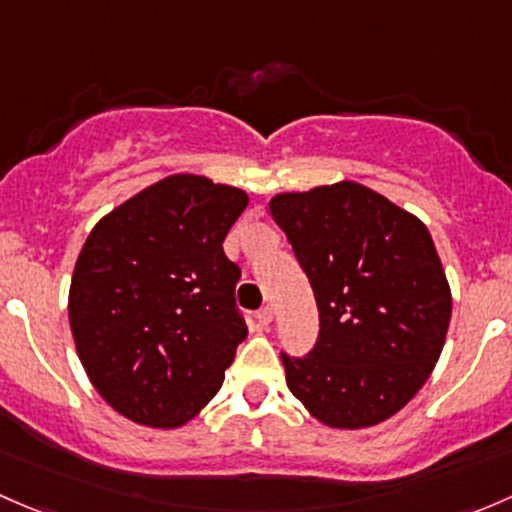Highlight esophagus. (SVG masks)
Masks as SVG:
<instances>
[{"instance_id":"1","label":"esophagus","mask_w":512,"mask_h":512,"mask_svg":"<svg viewBox=\"0 0 512 512\" xmlns=\"http://www.w3.org/2000/svg\"><path fill=\"white\" fill-rule=\"evenodd\" d=\"M256 318H258V323L263 325V328H268V325H271V320H273V308H271V305H263V308L256 313Z\"/></svg>"}]
</instances>
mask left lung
<instances>
[{"label":"left lung","mask_w":512,"mask_h":512,"mask_svg":"<svg viewBox=\"0 0 512 512\" xmlns=\"http://www.w3.org/2000/svg\"><path fill=\"white\" fill-rule=\"evenodd\" d=\"M271 214L320 318L308 355L281 352L288 389L335 429L389 419L426 382L449 330L451 291L429 229L357 182L278 194Z\"/></svg>","instance_id":"left-lung-1"}]
</instances>
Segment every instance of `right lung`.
Listing matches in <instances>:
<instances>
[{
  "label": "right lung",
  "instance_id": "right-lung-1",
  "mask_svg": "<svg viewBox=\"0 0 512 512\" xmlns=\"http://www.w3.org/2000/svg\"><path fill=\"white\" fill-rule=\"evenodd\" d=\"M249 197L172 175L103 217L68 295L78 357L100 397L138 424L175 429L219 392L244 342L241 268L224 254Z\"/></svg>",
  "mask_w": 512,
  "mask_h": 512
}]
</instances>
